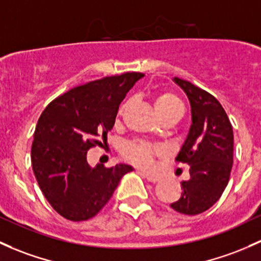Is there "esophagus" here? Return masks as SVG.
<instances>
[{
	"instance_id": "obj_1",
	"label": "esophagus",
	"mask_w": 261,
	"mask_h": 261,
	"mask_svg": "<svg viewBox=\"0 0 261 261\" xmlns=\"http://www.w3.org/2000/svg\"><path fill=\"white\" fill-rule=\"evenodd\" d=\"M145 177L150 181V182H158V181L161 180V177L159 175H153V174H147V172H142Z\"/></svg>"
}]
</instances>
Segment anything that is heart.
<instances>
[{"label":"heart","mask_w":261,"mask_h":261,"mask_svg":"<svg viewBox=\"0 0 261 261\" xmlns=\"http://www.w3.org/2000/svg\"><path fill=\"white\" fill-rule=\"evenodd\" d=\"M156 112L159 115L166 114V112H179L182 115L184 106L181 101L172 94H161L153 101ZM159 149L146 144V142L135 141L130 142L125 146V155L128 160L134 161L141 167L149 169L152 166L153 156L158 155Z\"/></svg>","instance_id":"b5f03b06"}]
</instances>
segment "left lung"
Instances as JSON below:
<instances>
[{
	"label": "left lung",
	"instance_id": "obj_1",
	"mask_svg": "<svg viewBox=\"0 0 261 261\" xmlns=\"http://www.w3.org/2000/svg\"><path fill=\"white\" fill-rule=\"evenodd\" d=\"M190 101V130L176 160L190 166V179L181 181V196L170 206L185 215L210 209L223 195L230 179L234 134L218 100L191 82L174 77Z\"/></svg>",
	"mask_w": 261,
	"mask_h": 261
}]
</instances>
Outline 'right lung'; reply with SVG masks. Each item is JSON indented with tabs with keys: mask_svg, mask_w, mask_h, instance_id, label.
I'll return each instance as SVG.
<instances>
[{
	"mask_svg": "<svg viewBox=\"0 0 261 261\" xmlns=\"http://www.w3.org/2000/svg\"><path fill=\"white\" fill-rule=\"evenodd\" d=\"M144 73L126 72L87 82L55 98L38 119L31 147L34 174L47 201L72 221L95 216L120 180L126 164L90 166L87 150L108 139L126 94Z\"/></svg>",
	"mask_w": 261,
	"mask_h": 261,
	"instance_id": "obj_1",
	"label": "right lung"
}]
</instances>
